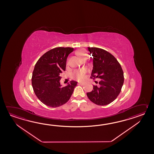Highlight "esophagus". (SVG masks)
<instances>
[{"mask_svg":"<svg viewBox=\"0 0 154 154\" xmlns=\"http://www.w3.org/2000/svg\"><path fill=\"white\" fill-rule=\"evenodd\" d=\"M78 85H82H82H84V82H79Z\"/></svg>","mask_w":154,"mask_h":154,"instance_id":"1","label":"esophagus"}]
</instances>
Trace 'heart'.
Segmentation results:
<instances>
[{"label":"heart","mask_w":154,"mask_h":154,"mask_svg":"<svg viewBox=\"0 0 154 154\" xmlns=\"http://www.w3.org/2000/svg\"><path fill=\"white\" fill-rule=\"evenodd\" d=\"M79 55L82 58H85V52L84 51H80L78 53ZM86 72V70L85 69H80V70H76L74 71L72 73V77L73 78L76 79L78 80H82L85 78V74Z\"/></svg>","instance_id":"1"}]
</instances>
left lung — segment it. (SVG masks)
Listing matches in <instances>:
<instances>
[{"label":"left lung","mask_w":154,"mask_h":154,"mask_svg":"<svg viewBox=\"0 0 154 154\" xmlns=\"http://www.w3.org/2000/svg\"><path fill=\"white\" fill-rule=\"evenodd\" d=\"M92 54L93 69L91 78H99V86H93L92 91L86 95L96 105L111 103L118 97L124 82V74L119 63L114 56L104 49L88 47Z\"/></svg>","instance_id":"left-lung-1"}]
</instances>
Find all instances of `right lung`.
Here are the masks:
<instances>
[{"mask_svg":"<svg viewBox=\"0 0 154 154\" xmlns=\"http://www.w3.org/2000/svg\"><path fill=\"white\" fill-rule=\"evenodd\" d=\"M74 51L71 47H57L45 53L35 66L32 76L34 92L43 104L57 107L69 101L77 82L71 81L61 87V74L66 70L67 57Z\"/></svg>","mask_w":154,"mask_h":154,"instance_id":"1","label":"right lung"}]
</instances>
